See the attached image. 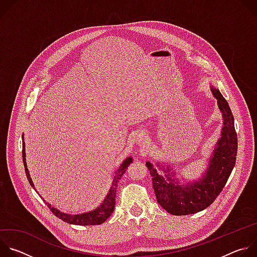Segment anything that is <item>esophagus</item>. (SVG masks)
Masks as SVG:
<instances>
[{
    "mask_svg": "<svg viewBox=\"0 0 257 257\" xmlns=\"http://www.w3.org/2000/svg\"><path fill=\"white\" fill-rule=\"evenodd\" d=\"M135 142L138 145L144 146V145L148 144V138H146V135L144 133H138L135 137Z\"/></svg>",
    "mask_w": 257,
    "mask_h": 257,
    "instance_id": "esophagus-1",
    "label": "esophagus"
}]
</instances>
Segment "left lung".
I'll list each match as a JSON object with an SVG mask.
<instances>
[{
  "label": "left lung",
  "mask_w": 257,
  "mask_h": 257,
  "mask_svg": "<svg viewBox=\"0 0 257 257\" xmlns=\"http://www.w3.org/2000/svg\"><path fill=\"white\" fill-rule=\"evenodd\" d=\"M210 90L222 114L223 127L219 138L212 146L206 170L201 176L190 181L185 178L180 180L174 166L157 161L156 166L163 172L160 174L153 162H146L159 204L174 215L192 214L209 206L222 192L235 167L238 141L234 117L219 90L212 85Z\"/></svg>",
  "instance_id": "1"
}]
</instances>
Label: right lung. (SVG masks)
Here are the masks:
<instances>
[{"label": "right lung", "instance_id": "right-lung-1", "mask_svg": "<svg viewBox=\"0 0 257 257\" xmlns=\"http://www.w3.org/2000/svg\"><path fill=\"white\" fill-rule=\"evenodd\" d=\"M26 155H25V142H24V137L22 135V158H23V165L25 168V174L26 177L28 179L29 184L34 188V184L32 182V179L30 178L28 169H27V164H26ZM133 162L132 157H128L126 158L122 164L120 165V167L114 172L113 178H112V184L111 187H109L107 194L105 195L104 199L101 201V203L94 209L83 212V213H77V214H70V213H66L63 212L61 210H59L58 208L54 207L51 205V203L46 202V204L49 206V208L51 209V211L58 216L59 218H61L62 221L71 224V225H78V226H94V225H100L102 224L105 219L111 216V214L114 211L115 208V203H116V193H117V186H118V182L120 181V179L122 178L123 174L126 172L128 166ZM34 190L36 191V189L34 188ZM39 193V192H36ZM42 197V196H41ZM43 198V197H42ZM44 201H46L43 198Z\"/></svg>", "mask_w": 257, "mask_h": 257}]
</instances>
